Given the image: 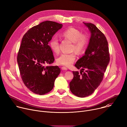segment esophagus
<instances>
[{
  "instance_id": "esophagus-1",
  "label": "esophagus",
  "mask_w": 127,
  "mask_h": 127,
  "mask_svg": "<svg viewBox=\"0 0 127 127\" xmlns=\"http://www.w3.org/2000/svg\"><path fill=\"white\" fill-rule=\"evenodd\" d=\"M61 69H62V70H67V68L66 67H64V66L62 67H61Z\"/></svg>"
}]
</instances>
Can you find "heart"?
Segmentation results:
<instances>
[{
  "instance_id": "b5f03b06",
  "label": "heart",
  "mask_w": 127,
  "mask_h": 127,
  "mask_svg": "<svg viewBox=\"0 0 127 127\" xmlns=\"http://www.w3.org/2000/svg\"><path fill=\"white\" fill-rule=\"evenodd\" d=\"M61 35L71 42H73L72 50H74L78 54L83 53L88 46L89 39L87 35L82 34L81 32L75 28L67 29L62 33ZM49 46L54 53H58L59 52V43L57 37H54L52 38L49 42ZM75 59L76 55L74 53H63L57 59V62L59 65L70 66L73 63Z\"/></svg>"
}]
</instances>
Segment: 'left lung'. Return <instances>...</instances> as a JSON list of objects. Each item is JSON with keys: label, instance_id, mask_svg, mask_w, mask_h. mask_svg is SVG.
I'll return each instance as SVG.
<instances>
[{"label": "left lung", "instance_id": "8db88e82", "mask_svg": "<svg viewBox=\"0 0 127 127\" xmlns=\"http://www.w3.org/2000/svg\"><path fill=\"white\" fill-rule=\"evenodd\" d=\"M83 23L91 32V37L85 55L75 64L77 69H81L80 74L78 71H73L74 77L69 83L71 93L80 97L94 93L102 81L110 60L104 34L93 24Z\"/></svg>", "mask_w": 127, "mask_h": 127}]
</instances>
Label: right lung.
I'll return each instance as SVG.
<instances>
[{
  "mask_svg": "<svg viewBox=\"0 0 127 127\" xmlns=\"http://www.w3.org/2000/svg\"><path fill=\"white\" fill-rule=\"evenodd\" d=\"M62 26L45 21L31 28L23 36L17 61L24 83L35 94L43 95L51 91L61 72L57 66L44 65L55 60L48 43Z\"/></svg>",
  "mask_w": 127,
  "mask_h": 127,
  "instance_id": "1",
  "label": "right lung"
}]
</instances>
